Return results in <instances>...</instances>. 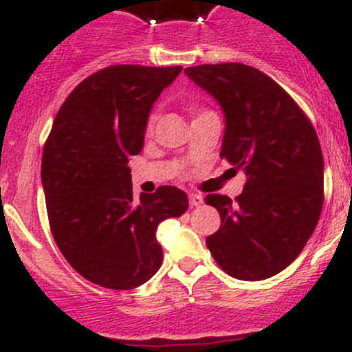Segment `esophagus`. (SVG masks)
<instances>
[{
  "label": "esophagus",
  "instance_id": "34e87169",
  "mask_svg": "<svg viewBox=\"0 0 352 352\" xmlns=\"http://www.w3.org/2000/svg\"><path fill=\"white\" fill-rule=\"evenodd\" d=\"M189 202H190V206H192V208H197V206H201L202 202H204V199H202L201 194H190Z\"/></svg>",
  "mask_w": 352,
  "mask_h": 352
}]
</instances>
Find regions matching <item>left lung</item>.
<instances>
[{
    "mask_svg": "<svg viewBox=\"0 0 352 352\" xmlns=\"http://www.w3.org/2000/svg\"><path fill=\"white\" fill-rule=\"evenodd\" d=\"M225 116L221 158L243 170L236 202L209 194L221 226L206 239L226 274L262 281L300 255L324 204V156L317 133L272 78L242 63L186 67Z\"/></svg>",
    "mask_w": 352,
    "mask_h": 352,
    "instance_id": "left-lung-1",
    "label": "left lung"
}]
</instances>
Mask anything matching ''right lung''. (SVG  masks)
I'll return each mask as SVG.
<instances>
[{"label":"right lung","mask_w":352,"mask_h":352,"mask_svg":"<svg viewBox=\"0 0 352 352\" xmlns=\"http://www.w3.org/2000/svg\"><path fill=\"white\" fill-rule=\"evenodd\" d=\"M180 66L117 65L81 81L56 116L42 155L49 225L71 267L109 289H133L163 261L156 228L187 211L184 190L133 196L129 156L143 148L156 98Z\"/></svg>","instance_id":"add662e5"}]
</instances>
